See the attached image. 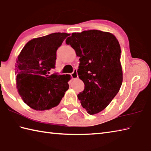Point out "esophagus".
Listing matches in <instances>:
<instances>
[{"label":"esophagus","instance_id":"34e87169","mask_svg":"<svg viewBox=\"0 0 151 151\" xmlns=\"http://www.w3.org/2000/svg\"><path fill=\"white\" fill-rule=\"evenodd\" d=\"M71 77L72 79H75L78 78V72H77V70H74L73 72L71 73Z\"/></svg>","mask_w":151,"mask_h":151}]
</instances>
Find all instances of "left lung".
I'll return each mask as SVG.
<instances>
[{
	"label": "left lung",
	"instance_id": "obj_1",
	"mask_svg": "<svg viewBox=\"0 0 151 151\" xmlns=\"http://www.w3.org/2000/svg\"><path fill=\"white\" fill-rule=\"evenodd\" d=\"M66 43L79 57L78 73L85 88L78 99L88 114H96L109 105L121 87L119 43L112 34L98 30L73 32Z\"/></svg>",
	"mask_w": 151,
	"mask_h": 151
}]
</instances>
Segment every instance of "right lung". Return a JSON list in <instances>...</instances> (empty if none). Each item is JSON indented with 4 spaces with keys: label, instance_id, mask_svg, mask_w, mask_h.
Here are the masks:
<instances>
[{
    "label": "right lung",
    "instance_id": "obj_1",
    "mask_svg": "<svg viewBox=\"0 0 151 151\" xmlns=\"http://www.w3.org/2000/svg\"><path fill=\"white\" fill-rule=\"evenodd\" d=\"M69 34L55 32L34 38L24 46L15 66L18 93L23 101L37 111L58 105L68 89L70 75H50L55 68L57 51Z\"/></svg>",
    "mask_w": 151,
    "mask_h": 151
}]
</instances>
